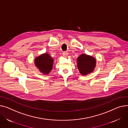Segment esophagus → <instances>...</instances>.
<instances>
[{
  "instance_id": "34e87169",
  "label": "esophagus",
  "mask_w": 128,
  "mask_h": 128,
  "mask_svg": "<svg viewBox=\"0 0 128 128\" xmlns=\"http://www.w3.org/2000/svg\"><path fill=\"white\" fill-rule=\"evenodd\" d=\"M63 56H68V53L67 52H64L63 53Z\"/></svg>"
}]
</instances>
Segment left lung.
<instances>
[{
    "label": "left lung",
    "instance_id": "8db88e82",
    "mask_svg": "<svg viewBox=\"0 0 128 128\" xmlns=\"http://www.w3.org/2000/svg\"><path fill=\"white\" fill-rule=\"evenodd\" d=\"M78 68L82 75H86L93 72L96 64V59L86 54H82L77 58Z\"/></svg>",
    "mask_w": 128,
    "mask_h": 128
}]
</instances>
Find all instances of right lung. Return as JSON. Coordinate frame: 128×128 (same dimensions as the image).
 Returning <instances> with one entry per match:
<instances>
[{
    "mask_svg": "<svg viewBox=\"0 0 128 128\" xmlns=\"http://www.w3.org/2000/svg\"><path fill=\"white\" fill-rule=\"evenodd\" d=\"M54 59L48 54H44L35 58L34 63L43 74H48L52 68Z\"/></svg>",
    "mask_w": 128,
    "mask_h": 128,
    "instance_id": "obj_1",
    "label": "right lung"
}]
</instances>
